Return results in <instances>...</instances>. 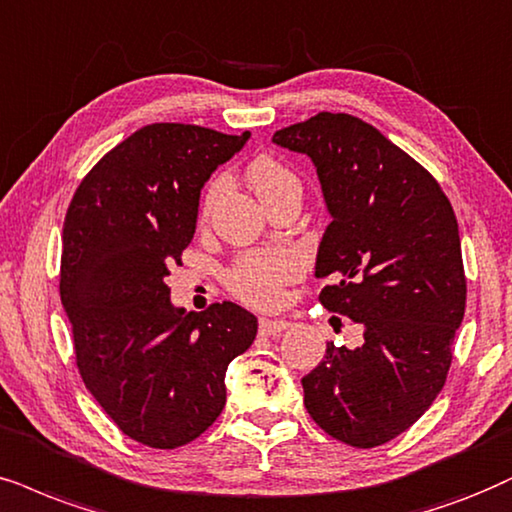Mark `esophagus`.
I'll list each match as a JSON object with an SVG mask.
<instances>
[{
    "mask_svg": "<svg viewBox=\"0 0 512 512\" xmlns=\"http://www.w3.org/2000/svg\"><path fill=\"white\" fill-rule=\"evenodd\" d=\"M288 328H290V323L283 321V319H262L260 321V333L269 335V338H271V335L288 331Z\"/></svg>",
    "mask_w": 512,
    "mask_h": 512,
    "instance_id": "34e87169",
    "label": "esophagus"
}]
</instances>
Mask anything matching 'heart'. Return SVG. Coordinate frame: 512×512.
<instances>
[{
  "label": "heart",
  "mask_w": 512,
  "mask_h": 512,
  "mask_svg": "<svg viewBox=\"0 0 512 512\" xmlns=\"http://www.w3.org/2000/svg\"><path fill=\"white\" fill-rule=\"evenodd\" d=\"M252 191L260 196L264 205L288 196V193H302L300 179L286 163L274 158V155H257L245 167ZM224 191V179L215 177L208 181L203 189L198 205V219L205 222L210 217L212 205L217 203L219 193ZM300 260L295 252L286 248L271 250H250L238 255L234 264L226 269V288L234 293L238 300L252 307H274L281 300L286 283L300 274Z\"/></svg>",
  "instance_id": "heart-1"
}]
</instances>
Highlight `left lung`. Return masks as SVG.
<instances>
[{
  "instance_id": "obj_1",
  "label": "left lung",
  "mask_w": 512,
  "mask_h": 512,
  "mask_svg": "<svg viewBox=\"0 0 512 512\" xmlns=\"http://www.w3.org/2000/svg\"><path fill=\"white\" fill-rule=\"evenodd\" d=\"M274 144L312 158L331 224L316 255L319 300L364 331L304 375V406L357 449L390 442L430 409L465 314L461 236L437 179L373 125L319 113Z\"/></svg>"
}]
</instances>
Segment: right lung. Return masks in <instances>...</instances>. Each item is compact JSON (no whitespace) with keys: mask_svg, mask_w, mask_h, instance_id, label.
Returning <instances> with one entry per match:
<instances>
[{"mask_svg":"<svg viewBox=\"0 0 512 512\" xmlns=\"http://www.w3.org/2000/svg\"><path fill=\"white\" fill-rule=\"evenodd\" d=\"M248 137L141 127L89 170L66 212L61 302L82 383L151 449H177L215 423L226 368L257 335L248 309L215 302L186 314L165 283L196 234L200 189Z\"/></svg>","mask_w":512,"mask_h":512,"instance_id":"right-lung-1","label":"right lung"}]
</instances>
